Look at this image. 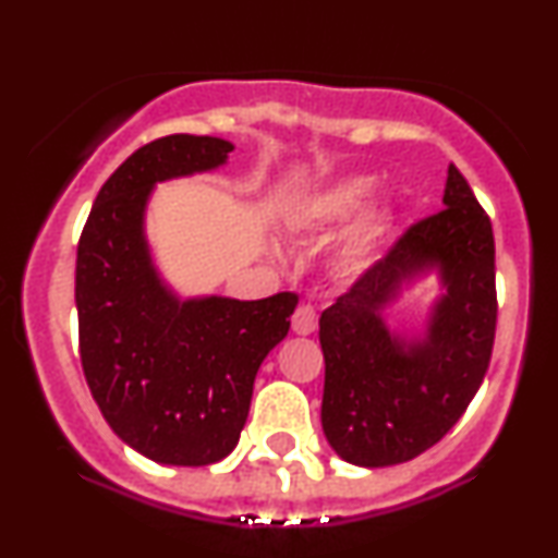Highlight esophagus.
<instances>
[{"label":"esophagus","mask_w":558,"mask_h":558,"mask_svg":"<svg viewBox=\"0 0 558 558\" xmlns=\"http://www.w3.org/2000/svg\"><path fill=\"white\" fill-rule=\"evenodd\" d=\"M291 325H293V332H299V336H310V332H315V328H317V306L301 301V304L296 306V312H293Z\"/></svg>","instance_id":"esophagus-1"}]
</instances>
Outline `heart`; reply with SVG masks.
Returning a JSON list of instances; mask_svg holds the SVG:
<instances>
[{
	"label": "heart",
	"instance_id": "obj_1",
	"mask_svg": "<svg viewBox=\"0 0 558 558\" xmlns=\"http://www.w3.org/2000/svg\"><path fill=\"white\" fill-rule=\"evenodd\" d=\"M369 194V181H362V178H354V181H341L330 189L319 191V194L310 196L293 215V228L301 230V233H323V230H330L341 226L343 220H349L351 215L360 209V204ZM377 222H367L360 233H354L345 243L343 259L345 262H360L364 254L373 246L377 235Z\"/></svg>",
	"mask_w": 558,
	"mask_h": 558
}]
</instances>
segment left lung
<instances>
[{"label": "left lung", "mask_w": 558, "mask_h": 558, "mask_svg": "<svg viewBox=\"0 0 558 558\" xmlns=\"http://www.w3.org/2000/svg\"><path fill=\"white\" fill-rule=\"evenodd\" d=\"M444 209L414 222L319 317L323 430L345 462L420 457L457 425L488 373L496 338V243L470 183L448 168ZM438 264L449 288L422 342L403 344L376 312L414 271Z\"/></svg>", "instance_id": "1"}]
</instances>
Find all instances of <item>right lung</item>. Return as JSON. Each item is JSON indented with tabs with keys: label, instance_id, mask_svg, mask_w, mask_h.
Returning a JSON list of instances; mask_svg holds the SVG:
<instances>
[{
	"label": "right lung",
	"instance_id": "1",
	"mask_svg": "<svg viewBox=\"0 0 558 558\" xmlns=\"http://www.w3.org/2000/svg\"><path fill=\"white\" fill-rule=\"evenodd\" d=\"M233 144L172 133L107 178L78 241L81 364L107 425L159 464L204 466L239 444L254 377L286 338L299 296L178 301L146 252L151 185L226 162Z\"/></svg>",
	"mask_w": 558,
	"mask_h": 558
}]
</instances>
